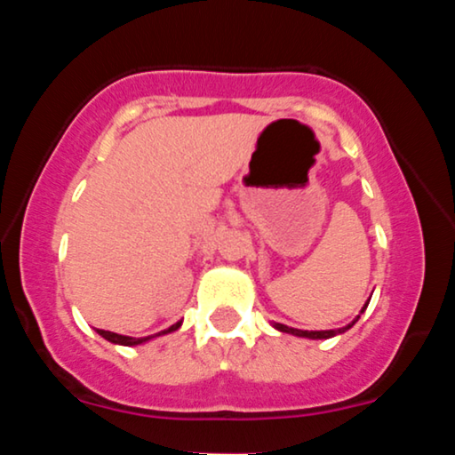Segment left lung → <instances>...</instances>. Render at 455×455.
<instances>
[{
	"mask_svg": "<svg viewBox=\"0 0 455 455\" xmlns=\"http://www.w3.org/2000/svg\"><path fill=\"white\" fill-rule=\"evenodd\" d=\"M365 307H368V304L363 306V310H365ZM363 310H362V312H363ZM348 327H351V325H348ZM348 327H344V329H329V331H301V329H293V327L282 325V323H275V329H280V331L295 333V336H301V338H315V340H318V338H331V336H336V333L347 331Z\"/></svg>",
	"mask_w": 455,
	"mask_h": 455,
	"instance_id": "8db88e82",
	"label": "left lung"
}]
</instances>
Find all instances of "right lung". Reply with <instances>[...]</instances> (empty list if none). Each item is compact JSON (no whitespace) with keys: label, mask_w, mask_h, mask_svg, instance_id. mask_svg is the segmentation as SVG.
<instances>
[{"label":"right lung","mask_w":455,"mask_h":455,"mask_svg":"<svg viewBox=\"0 0 455 455\" xmlns=\"http://www.w3.org/2000/svg\"><path fill=\"white\" fill-rule=\"evenodd\" d=\"M181 325V321L180 323H175V325H171L169 329H166V331H160V333H169V331H175L177 327ZM98 333H100L102 338H107L108 342H113V344H124V347H134V344H140V342H145V340H149V338H130V336H119V333H113V331H104V329H98ZM158 333V336H160Z\"/></svg>","instance_id":"right-lung-1"}]
</instances>
